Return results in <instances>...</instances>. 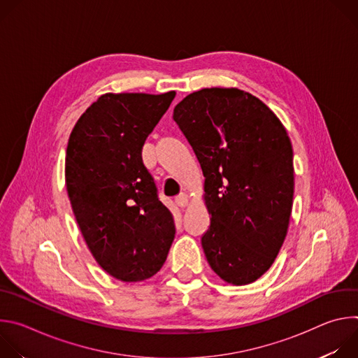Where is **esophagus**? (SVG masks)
Returning <instances> with one entry per match:
<instances>
[{"label":"esophagus","mask_w":358,"mask_h":358,"mask_svg":"<svg viewBox=\"0 0 358 358\" xmlns=\"http://www.w3.org/2000/svg\"><path fill=\"white\" fill-rule=\"evenodd\" d=\"M176 203L178 207H185L188 203V195L185 192H181L180 195L176 196Z\"/></svg>","instance_id":"esophagus-1"}]
</instances>
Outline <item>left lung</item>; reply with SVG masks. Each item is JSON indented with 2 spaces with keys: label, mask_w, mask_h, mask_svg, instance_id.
Segmentation results:
<instances>
[{
  "label": "left lung",
  "mask_w": 358,
  "mask_h": 358,
  "mask_svg": "<svg viewBox=\"0 0 358 358\" xmlns=\"http://www.w3.org/2000/svg\"><path fill=\"white\" fill-rule=\"evenodd\" d=\"M173 119L206 177L207 261L225 282L252 283L272 266L289 228L294 171L287 131L262 100L236 87L194 92Z\"/></svg>",
  "instance_id": "obj_1"
}]
</instances>
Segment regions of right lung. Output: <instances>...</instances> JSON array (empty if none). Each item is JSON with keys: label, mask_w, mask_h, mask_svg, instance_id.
I'll return each instance as SVG.
<instances>
[{"label": "right lung", "mask_w": 358, "mask_h": 358, "mask_svg": "<svg viewBox=\"0 0 358 358\" xmlns=\"http://www.w3.org/2000/svg\"><path fill=\"white\" fill-rule=\"evenodd\" d=\"M174 96L101 94L68 141L65 180L76 222L96 262L123 282L156 275L174 241L173 215L141 160Z\"/></svg>", "instance_id": "obj_1"}]
</instances>
